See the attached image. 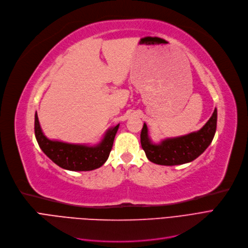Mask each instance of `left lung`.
<instances>
[{
	"instance_id": "8db88e82",
	"label": "left lung",
	"mask_w": 248,
	"mask_h": 248,
	"mask_svg": "<svg viewBox=\"0 0 248 248\" xmlns=\"http://www.w3.org/2000/svg\"><path fill=\"white\" fill-rule=\"evenodd\" d=\"M217 127V109L201 130L185 136L169 138L159 144H153L148 137L144 123L140 134V142L147 158L160 166H178L193 161L200 156L214 138Z\"/></svg>"
}]
</instances>
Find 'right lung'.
I'll list each match as a JSON object with an SVG mask.
<instances>
[{
  "instance_id": "obj_1",
  "label": "right lung",
  "mask_w": 248,
  "mask_h": 248,
  "mask_svg": "<svg viewBox=\"0 0 248 248\" xmlns=\"http://www.w3.org/2000/svg\"><path fill=\"white\" fill-rule=\"evenodd\" d=\"M118 128L119 124L109 129L98 145L86 146L49 140L41 130L37 113L34 121L35 137L42 151L58 167L74 171H88L102 167L109 157Z\"/></svg>"
}]
</instances>
